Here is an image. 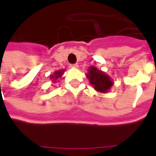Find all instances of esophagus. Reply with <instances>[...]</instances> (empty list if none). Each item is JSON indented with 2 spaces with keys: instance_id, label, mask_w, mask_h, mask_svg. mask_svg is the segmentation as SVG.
I'll return each mask as SVG.
<instances>
[{
  "instance_id": "1",
  "label": "esophagus",
  "mask_w": 156,
  "mask_h": 156,
  "mask_svg": "<svg viewBox=\"0 0 156 156\" xmlns=\"http://www.w3.org/2000/svg\"><path fill=\"white\" fill-rule=\"evenodd\" d=\"M70 68H72V69H78V64H71L70 66H69Z\"/></svg>"
}]
</instances>
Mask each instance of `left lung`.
Returning <instances> with one entry per match:
<instances>
[{"instance_id": "1", "label": "left lung", "mask_w": 156, "mask_h": 156, "mask_svg": "<svg viewBox=\"0 0 156 156\" xmlns=\"http://www.w3.org/2000/svg\"><path fill=\"white\" fill-rule=\"evenodd\" d=\"M87 70L88 73L86 76L94 88L100 93H108L114 85L110 76L94 66L89 67Z\"/></svg>"}]
</instances>
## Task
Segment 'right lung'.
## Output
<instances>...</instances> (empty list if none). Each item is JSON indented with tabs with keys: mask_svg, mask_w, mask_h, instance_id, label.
I'll return each instance as SVG.
<instances>
[{
	"mask_svg": "<svg viewBox=\"0 0 156 156\" xmlns=\"http://www.w3.org/2000/svg\"><path fill=\"white\" fill-rule=\"evenodd\" d=\"M64 72H65V70H58V71H55V72L54 73V75H52L51 76H50V79H52V81L55 82L59 78H61V77L62 76Z\"/></svg>",
	"mask_w": 156,
	"mask_h": 156,
	"instance_id": "add662e5",
	"label": "right lung"
}]
</instances>
